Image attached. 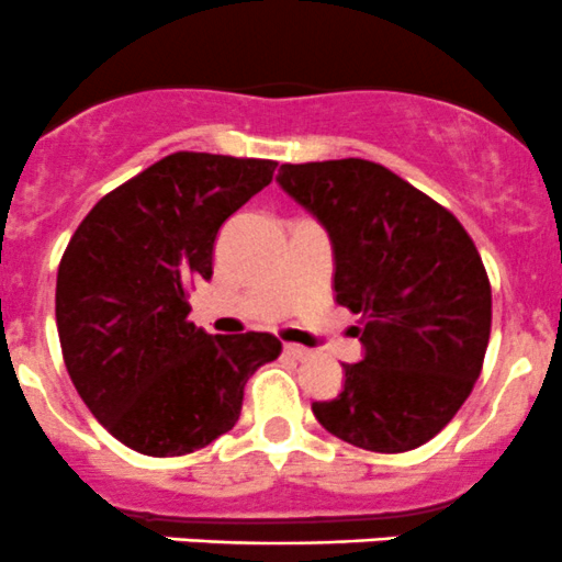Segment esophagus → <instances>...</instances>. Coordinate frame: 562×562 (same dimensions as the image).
Returning <instances> with one entry per match:
<instances>
[{"label": "esophagus", "instance_id": "1", "mask_svg": "<svg viewBox=\"0 0 562 562\" xmlns=\"http://www.w3.org/2000/svg\"><path fill=\"white\" fill-rule=\"evenodd\" d=\"M283 352L289 355V358H294V360H303V358H308V349L305 347H300V344H283Z\"/></svg>", "mask_w": 562, "mask_h": 562}]
</instances>
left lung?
<instances>
[{
    "mask_svg": "<svg viewBox=\"0 0 562 562\" xmlns=\"http://www.w3.org/2000/svg\"><path fill=\"white\" fill-rule=\"evenodd\" d=\"M279 186L319 218L336 254V303L360 314L363 360L314 402L338 440L404 453L468 402L492 333V286L457 215L382 164H283Z\"/></svg>",
    "mask_w": 562,
    "mask_h": 562,
    "instance_id": "8db88e82",
    "label": "left lung"
}]
</instances>
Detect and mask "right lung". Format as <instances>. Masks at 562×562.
Instances as JSON below:
<instances>
[{"label": "right lung", "instance_id": "add662e5", "mask_svg": "<svg viewBox=\"0 0 562 562\" xmlns=\"http://www.w3.org/2000/svg\"><path fill=\"white\" fill-rule=\"evenodd\" d=\"M276 160L171 153L105 193L57 273V330L76 391L122 446L186 457L237 424L246 382L281 355L270 333L207 336L188 319L221 224Z\"/></svg>", "mask_w": 562, "mask_h": 562}]
</instances>
